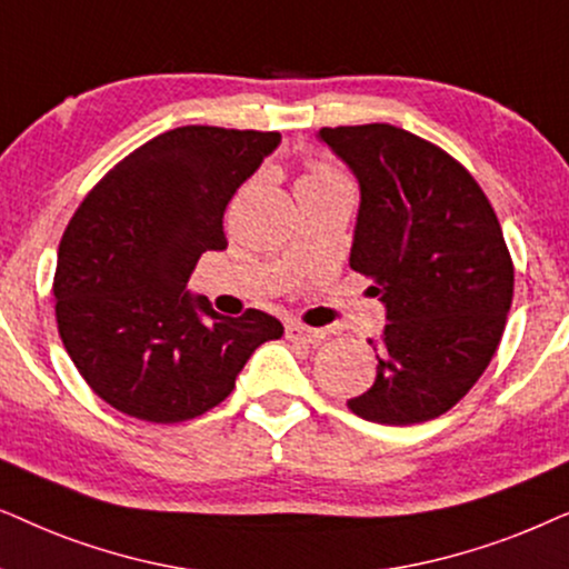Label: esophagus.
<instances>
[{
	"instance_id": "esophagus-1",
	"label": "esophagus",
	"mask_w": 569,
	"mask_h": 569,
	"mask_svg": "<svg viewBox=\"0 0 569 569\" xmlns=\"http://www.w3.org/2000/svg\"><path fill=\"white\" fill-rule=\"evenodd\" d=\"M286 338L293 340V343H320V340L328 338V330L325 328H307V325L291 322L286 325Z\"/></svg>"
}]
</instances>
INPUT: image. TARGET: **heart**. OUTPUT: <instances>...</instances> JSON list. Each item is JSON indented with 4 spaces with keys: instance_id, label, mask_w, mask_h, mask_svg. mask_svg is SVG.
<instances>
[{
    "instance_id": "obj_1",
    "label": "heart",
    "mask_w": 569,
    "mask_h": 569,
    "mask_svg": "<svg viewBox=\"0 0 569 569\" xmlns=\"http://www.w3.org/2000/svg\"><path fill=\"white\" fill-rule=\"evenodd\" d=\"M328 179H340V177H336V173L328 171V169H322V166H317V169L309 171L307 177L299 181V184H309V181H328Z\"/></svg>"
}]
</instances>
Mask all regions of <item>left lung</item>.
<instances>
[{"label":"left lung","mask_w":569,"mask_h":569,"mask_svg":"<svg viewBox=\"0 0 569 569\" xmlns=\"http://www.w3.org/2000/svg\"><path fill=\"white\" fill-rule=\"evenodd\" d=\"M359 181L351 268L385 305L375 385L361 419L408 427L450 411L489 367L512 305L502 226L463 166L392 124L322 127Z\"/></svg>","instance_id":"left-lung-1"}]
</instances>
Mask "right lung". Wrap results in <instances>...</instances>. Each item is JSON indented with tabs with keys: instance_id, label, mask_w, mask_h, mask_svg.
I'll use <instances>...</instances> for the list:
<instances>
[{
	"instance_id": "right-lung-1",
	"label": "right lung",
	"mask_w": 569,
	"mask_h": 569,
	"mask_svg": "<svg viewBox=\"0 0 569 569\" xmlns=\"http://www.w3.org/2000/svg\"><path fill=\"white\" fill-rule=\"evenodd\" d=\"M280 146L278 132L177 127L98 181L57 254V325L98 398L153 423L202 416L231 396L249 356L283 336L276 317L218 315L187 280L226 249L233 192Z\"/></svg>"
}]
</instances>
